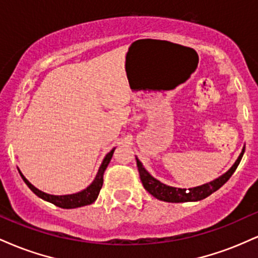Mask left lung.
<instances>
[{"label":"left lung","mask_w":258,"mask_h":258,"mask_svg":"<svg viewBox=\"0 0 258 258\" xmlns=\"http://www.w3.org/2000/svg\"><path fill=\"white\" fill-rule=\"evenodd\" d=\"M244 153L245 147H242L240 155L238 156V159L234 162L233 166L230 167L226 173H223L222 176L218 177V178L211 180V182L209 183H205V184L203 185H198L189 189L176 188V186H171L160 182L159 179L154 178L152 174L148 172L146 168H144L143 164L139 161L137 156H136V160H137L139 177H141L143 186L146 188L147 191H149V193L153 195L154 198H156V199L161 201H166V203H189V201H199L205 199L209 195H211L212 193H215L216 190H218V189L232 177L234 171L236 170L238 165L240 164Z\"/></svg>","instance_id":"obj_1"}]
</instances>
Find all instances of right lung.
I'll list each match as a JSON object with an SVG mask.
<instances>
[{
  "label": "right lung",
  "mask_w": 258,
  "mask_h": 258,
  "mask_svg": "<svg viewBox=\"0 0 258 258\" xmlns=\"http://www.w3.org/2000/svg\"><path fill=\"white\" fill-rule=\"evenodd\" d=\"M114 152H115V148H112L110 152L106 154L105 158L103 159L102 164H100L99 170L98 172H97L96 177H94L93 182H92L87 188L84 189V190L79 191V193L67 194V195L47 194L44 193V191L40 190V189H37L36 186L32 185L31 183L25 178L24 174L20 172V170H19V173L20 176H22L23 180L26 183V185H28L38 198H41V199H43L44 201H48V203L53 204V205L61 207V209H76V207L91 205V204H93L94 201L97 200L100 189H102V185H103V174H104L106 167H108L109 162H110Z\"/></svg>",
  "instance_id": "right-lung-1"
}]
</instances>
